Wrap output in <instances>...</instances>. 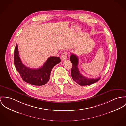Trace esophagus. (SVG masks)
Segmentation results:
<instances>
[{"instance_id": "34e87169", "label": "esophagus", "mask_w": 126, "mask_h": 126, "mask_svg": "<svg viewBox=\"0 0 126 126\" xmlns=\"http://www.w3.org/2000/svg\"><path fill=\"white\" fill-rule=\"evenodd\" d=\"M68 58V53L66 51L63 52L61 55V58L62 60H65Z\"/></svg>"}]
</instances>
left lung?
Instances as JSON below:
<instances>
[{
	"instance_id": "8db88e82",
	"label": "left lung",
	"mask_w": 126,
	"mask_h": 126,
	"mask_svg": "<svg viewBox=\"0 0 126 126\" xmlns=\"http://www.w3.org/2000/svg\"><path fill=\"white\" fill-rule=\"evenodd\" d=\"M70 60L72 64L71 69V77L73 80L78 84L81 86L88 85L97 82L100 79V77L96 79H90L83 76L78 68L79 59L76 55L72 54L70 57Z\"/></svg>"
}]
</instances>
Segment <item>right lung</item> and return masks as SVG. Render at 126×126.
<instances>
[{"label": "right lung", "instance_id": "add662e5", "mask_svg": "<svg viewBox=\"0 0 126 126\" xmlns=\"http://www.w3.org/2000/svg\"><path fill=\"white\" fill-rule=\"evenodd\" d=\"M60 58L57 57L49 58L43 66L38 69H32L25 66L19 58L18 45L16 44L14 54L15 66L22 79L26 82L33 85L41 86L49 80L53 68L60 62Z\"/></svg>", "mask_w": 126, "mask_h": 126}]
</instances>
